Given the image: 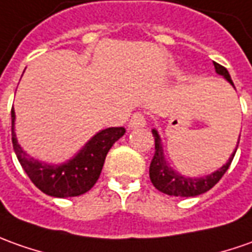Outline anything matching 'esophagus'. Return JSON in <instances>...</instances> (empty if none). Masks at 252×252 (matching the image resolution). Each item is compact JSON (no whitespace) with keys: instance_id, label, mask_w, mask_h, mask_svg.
Here are the masks:
<instances>
[{"instance_id":"1","label":"esophagus","mask_w":252,"mask_h":252,"mask_svg":"<svg viewBox=\"0 0 252 252\" xmlns=\"http://www.w3.org/2000/svg\"><path fill=\"white\" fill-rule=\"evenodd\" d=\"M146 126V117L142 113H135L131 117V120H129V123H128V128L129 129H136V128H142V126Z\"/></svg>"}]
</instances>
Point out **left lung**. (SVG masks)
Masks as SVG:
<instances>
[{
    "label": "left lung",
    "instance_id": "1",
    "mask_svg": "<svg viewBox=\"0 0 252 252\" xmlns=\"http://www.w3.org/2000/svg\"><path fill=\"white\" fill-rule=\"evenodd\" d=\"M214 67L217 74L222 76L227 83L230 84L234 88V84L230 78V74L226 68L223 66H220L218 63L214 62ZM153 136H155V156L153 160L150 162V168H149V175H150V181L152 184L155 185V188L157 190L162 191L168 196H176V197H196L198 194H203L205 191H208L212 189L215 185L220 182V179L223 176V174L226 172L230 162L233 160L236 150L239 146V140H237V146L234 149V152L230 155L229 160L226 164H223L220 168L217 171H214L211 174L200 178H193V176H186L181 172H178L176 169H174L169 162L167 161L165 156H164V149H162V140L158 131L153 128L152 129Z\"/></svg>",
    "mask_w": 252,
    "mask_h": 252
}]
</instances>
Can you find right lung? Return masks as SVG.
Masks as SVG:
<instances>
[{
  "mask_svg": "<svg viewBox=\"0 0 252 252\" xmlns=\"http://www.w3.org/2000/svg\"><path fill=\"white\" fill-rule=\"evenodd\" d=\"M12 145L20 165L41 191L52 197H76L96 184L109 150L126 133L123 126L102 129L91 138L70 160L49 164L27 155L19 145L15 132L16 114L12 109Z\"/></svg>",
  "mask_w": 252,
  "mask_h": 252,
  "instance_id": "1",
  "label": "right lung"
}]
</instances>
